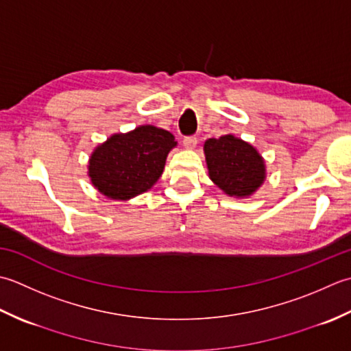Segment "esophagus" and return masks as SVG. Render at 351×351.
Here are the masks:
<instances>
[{"label":"esophagus","mask_w":351,"mask_h":351,"mask_svg":"<svg viewBox=\"0 0 351 351\" xmlns=\"http://www.w3.org/2000/svg\"><path fill=\"white\" fill-rule=\"evenodd\" d=\"M197 144H198V139L195 138V136H186V138L183 139V147L188 149L195 148Z\"/></svg>","instance_id":"34e87169"}]
</instances>
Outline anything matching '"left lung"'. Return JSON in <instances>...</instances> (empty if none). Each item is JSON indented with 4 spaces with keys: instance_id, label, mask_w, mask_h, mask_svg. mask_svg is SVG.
Segmentation results:
<instances>
[{
    "instance_id": "obj_1",
    "label": "left lung",
    "mask_w": 351,
    "mask_h": 351,
    "mask_svg": "<svg viewBox=\"0 0 351 351\" xmlns=\"http://www.w3.org/2000/svg\"><path fill=\"white\" fill-rule=\"evenodd\" d=\"M204 154L210 180L227 195L244 198L265 180V162L248 142L224 134L204 142Z\"/></svg>"
}]
</instances>
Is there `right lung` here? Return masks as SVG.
I'll return each mask as SVG.
<instances>
[{
	"label": "right lung",
	"instance_id": "right-lung-1",
	"mask_svg": "<svg viewBox=\"0 0 351 351\" xmlns=\"http://www.w3.org/2000/svg\"><path fill=\"white\" fill-rule=\"evenodd\" d=\"M176 145L173 134L154 125L113 134L90 156V182L109 198H133L159 180L167 156Z\"/></svg>",
	"mask_w": 351,
	"mask_h": 351
}]
</instances>
